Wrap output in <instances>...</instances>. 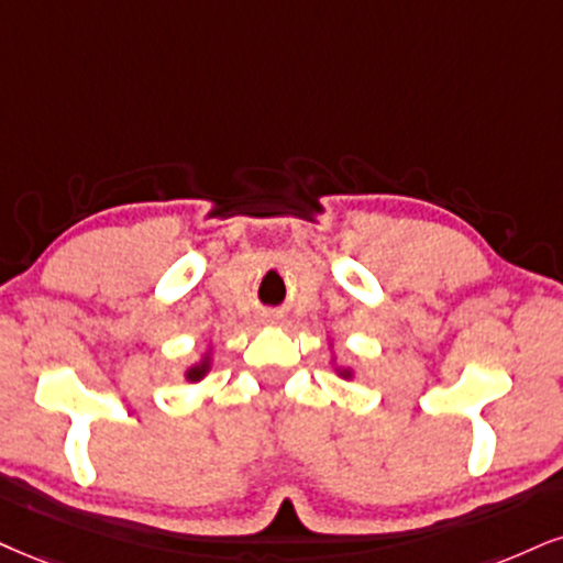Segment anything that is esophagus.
<instances>
[{
  "instance_id": "esophagus-1",
  "label": "esophagus",
  "mask_w": 563,
  "mask_h": 563,
  "mask_svg": "<svg viewBox=\"0 0 563 563\" xmlns=\"http://www.w3.org/2000/svg\"><path fill=\"white\" fill-rule=\"evenodd\" d=\"M261 323L263 325H284V313H279V310H263Z\"/></svg>"
}]
</instances>
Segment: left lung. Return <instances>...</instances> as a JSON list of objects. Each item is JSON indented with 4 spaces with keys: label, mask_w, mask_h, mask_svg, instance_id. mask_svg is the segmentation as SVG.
<instances>
[{
    "label": "left lung",
    "mask_w": 563,
    "mask_h": 563,
    "mask_svg": "<svg viewBox=\"0 0 563 563\" xmlns=\"http://www.w3.org/2000/svg\"><path fill=\"white\" fill-rule=\"evenodd\" d=\"M329 365H331V371H334L342 380L355 378V367L339 363V355H336V350H334V339H329Z\"/></svg>",
    "instance_id": "8db88e82"
}]
</instances>
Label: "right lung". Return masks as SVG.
<instances>
[{
  "label": "right lung",
  "instance_id": "1",
  "mask_svg": "<svg viewBox=\"0 0 563 563\" xmlns=\"http://www.w3.org/2000/svg\"><path fill=\"white\" fill-rule=\"evenodd\" d=\"M213 363H217V344H213V339H208L206 350L200 352V357L196 360V363L185 367L183 376L187 384H198V380H203L208 373L213 371Z\"/></svg>",
  "mask_w": 563,
  "mask_h": 563
}]
</instances>
